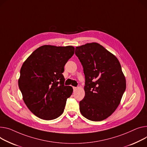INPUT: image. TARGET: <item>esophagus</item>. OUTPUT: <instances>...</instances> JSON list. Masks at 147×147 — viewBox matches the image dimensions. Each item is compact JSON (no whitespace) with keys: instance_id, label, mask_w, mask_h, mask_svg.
<instances>
[{"instance_id":"1","label":"esophagus","mask_w":147,"mask_h":147,"mask_svg":"<svg viewBox=\"0 0 147 147\" xmlns=\"http://www.w3.org/2000/svg\"><path fill=\"white\" fill-rule=\"evenodd\" d=\"M73 88L74 91H75V90H76L77 89V87H73Z\"/></svg>"}]
</instances>
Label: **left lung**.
I'll use <instances>...</instances> for the list:
<instances>
[{
    "instance_id": "obj_1",
    "label": "left lung",
    "mask_w": 147,
    "mask_h": 147,
    "mask_svg": "<svg viewBox=\"0 0 147 147\" xmlns=\"http://www.w3.org/2000/svg\"><path fill=\"white\" fill-rule=\"evenodd\" d=\"M85 76V96L80 111L87 119L103 121L119 106L126 89V79L115 55L96 42L76 47Z\"/></svg>"
}]
</instances>
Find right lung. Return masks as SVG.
Returning a JSON list of instances; mask_svg holds the SVG:
<instances>
[{
  "label": "right lung",
  "mask_w": 147,
  "mask_h": 147,
  "mask_svg": "<svg viewBox=\"0 0 147 147\" xmlns=\"http://www.w3.org/2000/svg\"><path fill=\"white\" fill-rule=\"evenodd\" d=\"M73 46L45 45L38 48L23 63L18 86L30 111L49 121L64 112L72 87L64 86V67L73 55Z\"/></svg>",
  "instance_id": "1"
}]
</instances>
